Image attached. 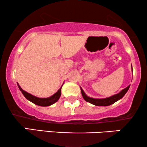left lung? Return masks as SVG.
<instances>
[{"mask_svg":"<svg viewBox=\"0 0 147 147\" xmlns=\"http://www.w3.org/2000/svg\"><path fill=\"white\" fill-rule=\"evenodd\" d=\"M130 86L128 87H126V88L123 89V90L121 91L120 92H119L118 94H116L113 96H111L110 97H108V98L105 99H93L90 98V97H88V96L86 95V94L84 93V90L81 88V92H82V95L83 96L84 99H85L86 101L90 103V104H94L95 106H109L111 104H113L117 101L122 98L124 97V95H125L127 92L128 90H129Z\"/></svg>","mask_w":147,"mask_h":147,"instance_id":"1","label":"left lung"}]
</instances>
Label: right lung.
<instances>
[{"label": "right lung", "mask_w": 147, "mask_h": 147, "mask_svg": "<svg viewBox=\"0 0 147 147\" xmlns=\"http://www.w3.org/2000/svg\"><path fill=\"white\" fill-rule=\"evenodd\" d=\"M18 86L20 90L21 91L22 93L23 94V95L25 96V97L27 99L34 103V104H36V105L41 106H48L53 104L54 103L57 102V101L59 99L61 96V88L55 94H54L53 95L51 96V97H48V98H38V97H34V96L32 95L31 94L28 93V92H25V90H23V89L21 88V86L18 85Z\"/></svg>", "instance_id": "right-lung-1"}]
</instances>
